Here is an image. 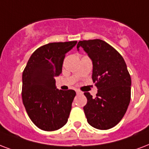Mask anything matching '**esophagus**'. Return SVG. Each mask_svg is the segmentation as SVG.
<instances>
[{
  "label": "esophagus",
  "mask_w": 149,
  "mask_h": 149,
  "mask_svg": "<svg viewBox=\"0 0 149 149\" xmlns=\"http://www.w3.org/2000/svg\"><path fill=\"white\" fill-rule=\"evenodd\" d=\"M76 92H77V95H81V94H83V93L81 92L80 91H79V90H77V91H76Z\"/></svg>",
  "instance_id": "1"
}]
</instances>
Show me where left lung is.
Returning <instances> with one entry per match:
<instances>
[{"mask_svg":"<svg viewBox=\"0 0 149 149\" xmlns=\"http://www.w3.org/2000/svg\"><path fill=\"white\" fill-rule=\"evenodd\" d=\"M93 62V82L97 88L96 97L85 92L84 106L87 122L93 127L108 130L122 120L130 102L131 79L122 55L110 44L100 39L80 40Z\"/></svg>","mask_w":149,"mask_h":149,"instance_id":"1","label":"left lung"}]
</instances>
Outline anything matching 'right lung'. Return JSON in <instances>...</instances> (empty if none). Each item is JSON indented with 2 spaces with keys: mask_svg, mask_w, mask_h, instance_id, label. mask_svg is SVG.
<instances>
[{
  "mask_svg": "<svg viewBox=\"0 0 149 149\" xmlns=\"http://www.w3.org/2000/svg\"><path fill=\"white\" fill-rule=\"evenodd\" d=\"M77 43L43 45L32 54L23 70L22 102L32 122L43 130H58L68 121L76 92L57 89L54 77L62 73L65 54Z\"/></svg>",
  "mask_w": 149,
  "mask_h": 149,
  "instance_id": "obj_1",
  "label": "right lung"
}]
</instances>
